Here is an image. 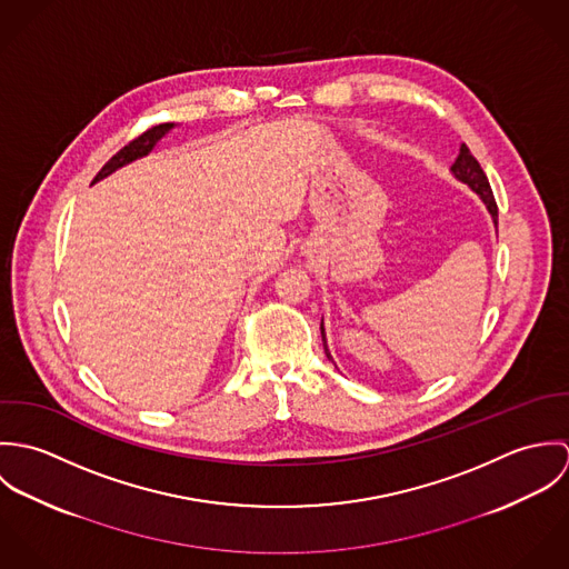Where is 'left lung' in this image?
Returning a JSON list of instances; mask_svg holds the SVG:
<instances>
[{
	"label": "left lung",
	"mask_w": 569,
	"mask_h": 569,
	"mask_svg": "<svg viewBox=\"0 0 569 569\" xmlns=\"http://www.w3.org/2000/svg\"><path fill=\"white\" fill-rule=\"evenodd\" d=\"M451 172L456 174V179H460L462 183L471 186V190L485 201V206H487V210L490 212V217H492V223H495V228H497V203H495L490 183H488L487 174H485L482 166L471 156V151H469L467 144L460 147V156L456 158V162L451 166ZM320 328H322V341H325L326 357L332 361V357H330V352H328V343H326L325 322L320 325Z\"/></svg>",
	"instance_id": "obj_1"
}]
</instances>
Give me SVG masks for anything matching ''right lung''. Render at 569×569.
<instances>
[{
	"instance_id": "obj_1",
	"label": "right lung",
	"mask_w": 569,
	"mask_h": 569,
	"mask_svg": "<svg viewBox=\"0 0 569 569\" xmlns=\"http://www.w3.org/2000/svg\"><path fill=\"white\" fill-rule=\"evenodd\" d=\"M172 127H174L172 122L158 124V127L144 131L142 136H138L136 140H131L127 147H122L109 162L100 168V172L93 177V183L100 181V179H104V177L111 174L113 170H118V168H122V166H127V163L136 162V160L144 158V156H149V153L156 149V144L162 140L163 136H166Z\"/></svg>"
}]
</instances>
